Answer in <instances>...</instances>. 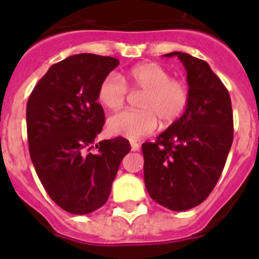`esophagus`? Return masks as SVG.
<instances>
[{"label": "esophagus", "instance_id": "1", "mask_svg": "<svg viewBox=\"0 0 259 259\" xmlns=\"http://www.w3.org/2000/svg\"><path fill=\"white\" fill-rule=\"evenodd\" d=\"M140 149V145L138 143H132V150L133 151H138Z\"/></svg>", "mask_w": 259, "mask_h": 259}]
</instances>
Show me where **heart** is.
<instances>
[{
	"mask_svg": "<svg viewBox=\"0 0 259 259\" xmlns=\"http://www.w3.org/2000/svg\"><path fill=\"white\" fill-rule=\"evenodd\" d=\"M126 84L133 93H143L138 103L140 111L115 114L109 117L108 127L114 134L133 142L153 134L158 119L165 125L177 121L189 104L187 82L171 79L170 72L155 62L137 65L122 76L106 75L99 86V101L109 110H117L127 98Z\"/></svg>",
	"mask_w": 259,
	"mask_h": 259,
	"instance_id": "obj_1",
	"label": "heart"
}]
</instances>
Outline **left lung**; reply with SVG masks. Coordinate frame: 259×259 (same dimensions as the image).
I'll return each instance as SVG.
<instances>
[{
  "label": "left lung",
  "mask_w": 259,
  "mask_h": 259,
  "mask_svg": "<svg viewBox=\"0 0 259 259\" xmlns=\"http://www.w3.org/2000/svg\"><path fill=\"white\" fill-rule=\"evenodd\" d=\"M187 70V110L154 143L142 145L144 182L151 199L170 210L199 205L215 187L233 142L229 93L203 60L170 52Z\"/></svg>",
  "instance_id": "1"
}]
</instances>
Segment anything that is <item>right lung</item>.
Masks as SVG:
<instances>
[{
  "label": "right lung",
  "instance_id": "obj_1",
  "mask_svg": "<svg viewBox=\"0 0 259 259\" xmlns=\"http://www.w3.org/2000/svg\"><path fill=\"white\" fill-rule=\"evenodd\" d=\"M117 65L110 56L72 55L52 65L28 98L31 160L50 198L69 213L88 214L105 204L132 149L120 137L96 142L105 122L99 86Z\"/></svg>",
  "mask_w": 259,
  "mask_h": 259
}]
</instances>
